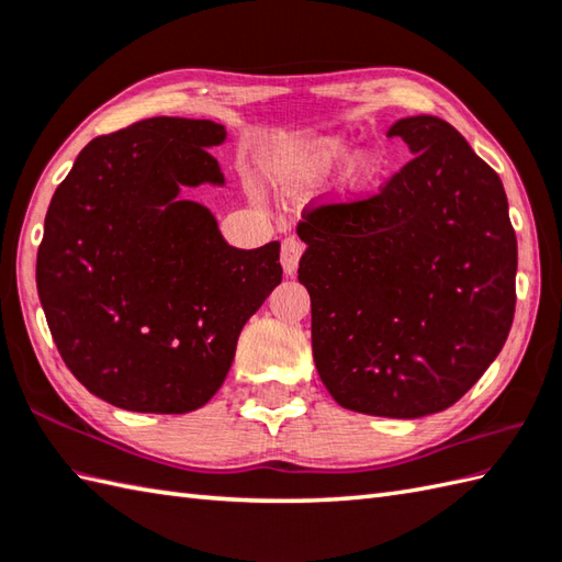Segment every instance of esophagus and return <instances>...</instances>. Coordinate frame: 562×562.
<instances>
[{
  "label": "esophagus",
  "mask_w": 562,
  "mask_h": 562,
  "mask_svg": "<svg viewBox=\"0 0 562 562\" xmlns=\"http://www.w3.org/2000/svg\"><path fill=\"white\" fill-rule=\"evenodd\" d=\"M304 254V244L300 241V238H284L282 241V270L284 274H294L296 272V266H300V258Z\"/></svg>",
  "instance_id": "obj_1"
}]
</instances>
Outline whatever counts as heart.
I'll return each instance as SVG.
<instances>
[{"mask_svg":"<svg viewBox=\"0 0 562 562\" xmlns=\"http://www.w3.org/2000/svg\"><path fill=\"white\" fill-rule=\"evenodd\" d=\"M352 151V145L345 137L330 135V137H318L314 142H306L300 149H294L288 157V171L296 181H324L336 169L348 161ZM381 157L376 151H362L350 161L348 171H345L340 190L345 195H357L364 193V190L376 181L381 173Z\"/></svg>","mask_w":562,"mask_h":562,"instance_id":"b5f03b06","label":"heart"}]
</instances>
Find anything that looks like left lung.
<instances>
[{"mask_svg":"<svg viewBox=\"0 0 562 562\" xmlns=\"http://www.w3.org/2000/svg\"><path fill=\"white\" fill-rule=\"evenodd\" d=\"M413 159L376 195L296 226L318 376L342 408L423 417L457 403L515 318L517 236L499 176L435 115L389 127Z\"/></svg>","mask_w":562,"mask_h":562,"instance_id":"1","label":"left lung"}]
</instances>
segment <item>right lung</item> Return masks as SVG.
I'll return each instance as SVG.
<instances>
[{
  "label": "right lung",
  "mask_w": 562,
  "mask_h": 562,
  "mask_svg": "<svg viewBox=\"0 0 562 562\" xmlns=\"http://www.w3.org/2000/svg\"><path fill=\"white\" fill-rule=\"evenodd\" d=\"M212 121L149 117L91 139L45 214L35 282L53 340L93 396L190 413L224 384L238 333L282 280L280 244L234 248L181 190L224 186Z\"/></svg>",
  "instance_id": "add662e5"
}]
</instances>
